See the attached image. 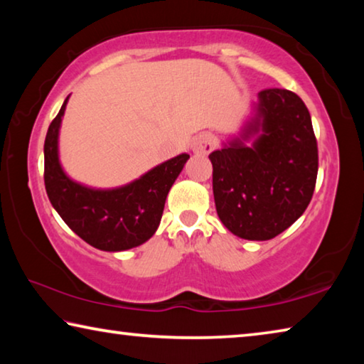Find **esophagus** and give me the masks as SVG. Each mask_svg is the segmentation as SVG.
Instances as JSON below:
<instances>
[{
    "label": "esophagus",
    "instance_id": "obj_1",
    "mask_svg": "<svg viewBox=\"0 0 364 364\" xmlns=\"http://www.w3.org/2000/svg\"><path fill=\"white\" fill-rule=\"evenodd\" d=\"M191 147L196 154H208L215 147V139L210 133H200L194 138Z\"/></svg>",
    "mask_w": 364,
    "mask_h": 364
}]
</instances>
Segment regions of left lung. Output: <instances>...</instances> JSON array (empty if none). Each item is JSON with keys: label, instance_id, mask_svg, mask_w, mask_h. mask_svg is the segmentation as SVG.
Here are the masks:
<instances>
[{"label": "left lung", "instance_id": "obj_1", "mask_svg": "<svg viewBox=\"0 0 364 364\" xmlns=\"http://www.w3.org/2000/svg\"><path fill=\"white\" fill-rule=\"evenodd\" d=\"M208 159L221 223L249 241L276 237L301 217L316 184L318 144L305 102L289 90L260 91L241 136Z\"/></svg>", "mask_w": 364, "mask_h": 364}]
</instances>
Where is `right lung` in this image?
Returning <instances> with one entry per match:
<instances>
[{
	"label": "right lung",
	"mask_w": 364,
	"mask_h": 364,
	"mask_svg": "<svg viewBox=\"0 0 364 364\" xmlns=\"http://www.w3.org/2000/svg\"><path fill=\"white\" fill-rule=\"evenodd\" d=\"M67 101L69 96L45 139V186L49 200L65 225L93 247L106 252L138 247L159 228L168 191L189 156L180 154L125 186H83L70 180L59 162V128Z\"/></svg>",
	"instance_id": "obj_1"
}]
</instances>
